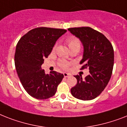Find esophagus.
<instances>
[{
	"mask_svg": "<svg viewBox=\"0 0 127 127\" xmlns=\"http://www.w3.org/2000/svg\"><path fill=\"white\" fill-rule=\"evenodd\" d=\"M63 75L64 76V78H68V77H70L71 74H69V73H66V72H64Z\"/></svg>",
	"mask_w": 127,
	"mask_h": 127,
	"instance_id": "esophagus-1",
	"label": "esophagus"
}]
</instances>
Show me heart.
Here are the masks:
<instances>
[{
	"label": "heart",
	"mask_w": 127,
	"mask_h": 127,
	"mask_svg": "<svg viewBox=\"0 0 127 127\" xmlns=\"http://www.w3.org/2000/svg\"><path fill=\"white\" fill-rule=\"evenodd\" d=\"M66 42L68 44V46L69 48H71V47H74V46H80V40H78L77 38L74 36H70L68 37V38L66 39ZM59 66L61 67L63 69H64V70H67L68 69L69 66H70V64L66 61H61L59 62Z\"/></svg>",
	"instance_id": "heart-1"
}]
</instances>
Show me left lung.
I'll return each mask as SVG.
<instances>
[{
	"instance_id": "1",
	"label": "left lung",
	"mask_w": 127,
	"mask_h": 127,
	"mask_svg": "<svg viewBox=\"0 0 127 127\" xmlns=\"http://www.w3.org/2000/svg\"><path fill=\"white\" fill-rule=\"evenodd\" d=\"M80 39L83 46L81 69L88 68L89 74L82 78L76 75L77 84L71 89L73 96L82 100L95 98L102 92L110 81L114 61V48L104 35L91 27L68 29Z\"/></svg>"
}]
</instances>
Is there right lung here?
<instances>
[{"label": "right lung", "instance_id": "1", "mask_svg": "<svg viewBox=\"0 0 127 127\" xmlns=\"http://www.w3.org/2000/svg\"><path fill=\"white\" fill-rule=\"evenodd\" d=\"M66 31L61 29L36 28L21 37L16 46L14 61L17 75L27 93L36 99L53 96L64 78L63 74L56 71L46 74L41 66L57 40Z\"/></svg>", "mask_w": 127, "mask_h": 127}]
</instances>
